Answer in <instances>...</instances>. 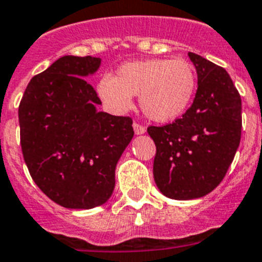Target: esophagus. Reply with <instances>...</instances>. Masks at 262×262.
<instances>
[{"label": "esophagus", "instance_id": "1", "mask_svg": "<svg viewBox=\"0 0 262 262\" xmlns=\"http://www.w3.org/2000/svg\"><path fill=\"white\" fill-rule=\"evenodd\" d=\"M134 127V131H135L136 135H142V134H144L147 129H145V127H143L142 124H139V123H134L133 124Z\"/></svg>", "mask_w": 262, "mask_h": 262}]
</instances>
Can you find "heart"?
<instances>
[{"label":"heart","mask_w":262,"mask_h":262,"mask_svg":"<svg viewBox=\"0 0 262 262\" xmlns=\"http://www.w3.org/2000/svg\"><path fill=\"white\" fill-rule=\"evenodd\" d=\"M196 88L193 64L185 59H147L124 62L115 77L103 76L97 92L108 110L123 114L139 96L143 113L151 120L165 123L187 110Z\"/></svg>","instance_id":"b5f03b06"}]
</instances>
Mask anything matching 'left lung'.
<instances>
[{
  "label": "left lung",
  "instance_id": "1",
  "mask_svg": "<svg viewBox=\"0 0 262 262\" xmlns=\"http://www.w3.org/2000/svg\"><path fill=\"white\" fill-rule=\"evenodd\" d=\"M198 76L191 106L166 126L148 127L156 144L159 190L178 201L211 193L226 176L242 138V98L222 67L189 52Z\"/></svg>",
  "mask_w": 262,
  "mask_h": 262
}]
</instances>
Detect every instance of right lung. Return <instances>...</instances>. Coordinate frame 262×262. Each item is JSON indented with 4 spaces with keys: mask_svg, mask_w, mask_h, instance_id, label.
<instances>
[{
    "mask_svg": "<svg viewBox=\"0 0 262 262\" xmlns=\"http://www.w3.org/2000/svg\"><path fill=\"white\" fill-rule=\"evenodd\" d=\"M99 66V57H60L31 78L18 110L30 174L50 200L67 209L107 202L118 161L134 138L131 118L97 110L102 102L85 78Z\"/></svg>",
    "mask_w": 262,
    "mask_h": 262,
    "instance_id": "right-lung-1",
    "label": "right lung"
}]
</instances>
